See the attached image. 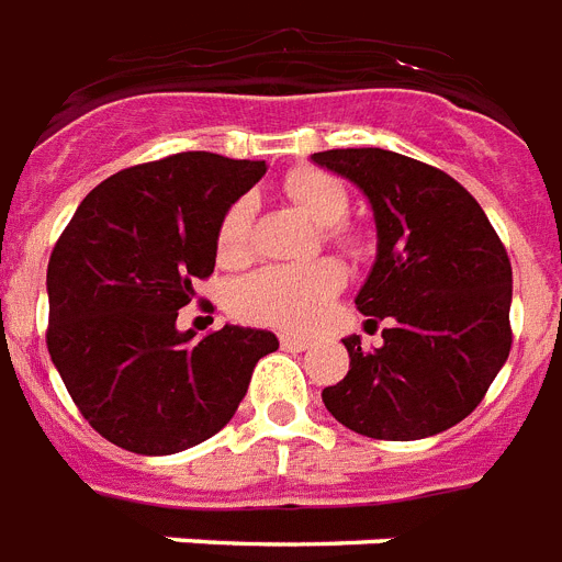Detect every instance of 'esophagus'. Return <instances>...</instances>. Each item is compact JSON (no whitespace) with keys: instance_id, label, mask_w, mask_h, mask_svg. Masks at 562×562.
I'll return each instance as SVG.
<instances>
[{"instance_id":"esophagus-1","label":"esophagus","mask_w":562,"mask_h":562,"mask_svg":"<svg viewBox=\"0 0 562 562\" xmlns=\"http://www.w3.org/2000/svg\"><path fill=\"white\" fill-rule=\"evenodd\" d=\"M281 348H284V351L299 353V351H307L310 342H307V339H304V336H290V334H284V336H281Z\"/></svg>"}]
</instances>
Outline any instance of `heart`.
Segmentation results:
<instances>
[{"mask_svg": "<svg viewBox=\"0 0 562 562\" xmlns=\"http://www.w3.org/2000/svg\"><path fill=\"white\" fill-rule=\"evenodd\" d=\"M284 194L307 214L313 223L325 226L327 240L353 249L357 235L339 220L348 211V194L339 179L325 170L299 168L286 173ZM255 205L249 196H240L223 211L217 226V258L226 267L244 263L252 252ZM342 286V269L334 260H313L304 267H263L244 278L232 290V313L255 325L284 327V330H310L325 316Z\"/></svg>", "mask_w": 562, "mask_h": 562, "instance_id": "heart-1", "label": "heart"}]
</instances>
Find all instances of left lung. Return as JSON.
Returning a JSON list of instances; mask_svg holds the SVG:
<instances>
[{
    "label": "left lung",
    "mask_w": 562,
    "mask_h": 562,
    "mask_svg": "<svg viewBox=\"0 0 562 562\" xmlns=\"http://www.w3.org/2000/svg\"><path fill=\"white\" fill-rule=\"evenodd\" d=\"M313 161L351 179L376 223V260L357 307L383 327L366 351L342 339L351 371L322 392L342 426L376 441H417L473 412L510 353V260L491 220L450 173L348 147ZM366 322V327H368Z\"/></svg>",
    "instance_id": "8db88e82"
}]
</instances>
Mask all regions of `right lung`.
Listing matches in <instances>:
<instances>
[{
    "label": "right lung",
    "instance_id": "right-lung-1",
    "mask_svg": "<svg viewBox=\"0 0 562 562\" xmlns=\"http://www.w3.org/2000/svg\"><path fill=\"white\" fill-rule=\"evenodd\" d=\"M267 161L188 150L103 179L48 260L46 345L89 426L121 450L170 456L232 420L276 334L177 330L217 258L223 211Z\"/></svg>",
    "mask_w": 562,
    "mask_h": 562
}]
</instances>
